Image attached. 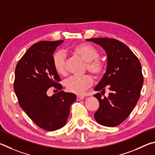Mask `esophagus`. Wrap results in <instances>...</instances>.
<instances>
[{"instance_id": "esophagus-1", "label": "esophagus", "mask_w": 155, "mask_h": 155, "mask_svg": "<svg viewBox=\"0 0 155 155\" xmlns=\"http://www.w3.org/2000/svg\"><path fill=\"white\" fill-rule=\"evenodd\" d=\"M84 97H82V96H77V100L78 101H81V100H82V99H84Z\"/></svg>"}]
</instances>
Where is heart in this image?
Here are the masks:
<instances>
[{"mask_svg": "<svg viewBox=\"0 0 155 155\" xmlns=\"http://www.w3.org/2000/svg\"><path fill=\"white\" fill-rule=\"evenodd\" d=\"M73 52L80 56L86 62V69L94 76L98 77L104 71V64L98 59L99 51L93 45L80 43L72 49ZM54 69L59 74L65 72L66 56L62 51H58L53 56ZM93 84V80L89 75L71 76L64 80V85L71 93L82 94Z\"/></svg>", "mask_w": 155, "mask_h": 155, "instance_id": "b5f03b06", "label": "heart"}]
</instances>
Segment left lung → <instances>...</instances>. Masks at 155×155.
I'll return each instance as SVG.
<instances>
[{"instance_id": "8db88e82", "label": "left lung", "mask_w": 155, "mask_h": 155, "mask_svg": "<svg viewBox=\"0 0 155 155\" xmlns=\"http://www.w3.org/2000/svg\"><path fill=\"white\" fill-rule=\"evenodd\" d=\"M101 46L107 55V67L101 80L94 88L104 92L109 88L107 97L101 93L94 95L99 100V110L94 118L103 126L119 125L130 115L140 96L143 86L142 66L137 56L123 43L110 38L86 39Z\"/></svg>"}]
</instances>
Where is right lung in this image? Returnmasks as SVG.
<instances>
[{"instance_id":"add662e5","label":"right lung","mask_w":155,"mask_h":155,"mask_svg":"<svg viewBox=\"0 0 155 155\" xmlns=\"http://www.w3.org/2000/svg\"><path fill=\"white\" fill-rule=\"evenodd\" d=\"M64 42L39 41L30 48L18 62L13 87L19 104L38 127L54 131L67 123L70 106L77 97L59 91L48 96L51 87L61 90V78L54 69L53 54Z\"/></svg>"}]
</instances>
